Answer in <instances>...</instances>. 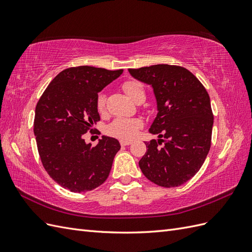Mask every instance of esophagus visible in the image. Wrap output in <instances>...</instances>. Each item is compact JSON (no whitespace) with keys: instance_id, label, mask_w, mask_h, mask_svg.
Returning <instances> with one entry per match:
<instances>
[{"instance_id":"1","label":"esophagus","mask_w":252,"mask_h":252,"mask_svg":"<svg viewBox=\"0 0 252 252\" xmlns=\"http://www.w3.org/2000/svg\"><path fill=\"white\" fill-rule=\"evenodd\" d=\"M120 144L122 145V146H128V145H130V144H131V142H130V141L121 140V141H120Z\"/></svg>"}]
</instances>
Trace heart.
Masks as SVG:
<instances>
[{"label":"heart","mask_w":252,"mask_h":252,"mask_svg":"<svg viewBox=\"0 0 252 252\" xmlns=\"http://www.w3.org/2000/svg\"><path fill=\"white\" fill-rule=\"evenodd\" d=\"M123 89L136 103H143L146 98V93L143 84L136 80H128L123 83ZM106 97L105 93H100L96 97V108L100 112L106 109ZM143 126L142 120L138 118H122L118 117L106 128V132L111 136H116L122 140H131L138 133L140 128Z\"/></svg>","instance_id":"b5f03b06"}]
</instances>
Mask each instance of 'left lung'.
<instances>
[{
	"mask_svg": "<svg viewBox=\"0 0 252 252\" xmlns=\"http://www.w3.org/2000/svg\"><path fill=\"white\" fill-rule=\"evenodd\" d=\"M128 70L151 85L158 106L149 132L158 140L145 143L148 149L140 168L158 186L178 187L200 170L209 152L213 126L209 94L184 67L158 64Z\"/></svg>",
	"mask_w": 252,
	"mask_h": 252,
	"instance_id": "obj_1",
	"label": "left lung"
}]
</instances>
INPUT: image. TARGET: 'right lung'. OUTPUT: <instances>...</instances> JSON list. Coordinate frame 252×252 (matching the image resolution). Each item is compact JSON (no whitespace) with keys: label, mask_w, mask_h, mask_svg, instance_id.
<instances>
[{"label":"right lung","mask_w":252,"mask_h":252,"mask_svg":"<svg viewBox=\"0 0 252 252\" xmlns=\"http://www.w3.org/2000/svg\"><path fill=\"white\" fill-rule=\"evenodd\" d=\"M122 72L93 66L67 68L36 104L33 132L42 164L52 180L72 192L102 185L121 148L118 140L105 135L93 147L83 135L100 121L97 94Z\"/></svg>","instance_id":"right-lung-1"}]
</instances>
